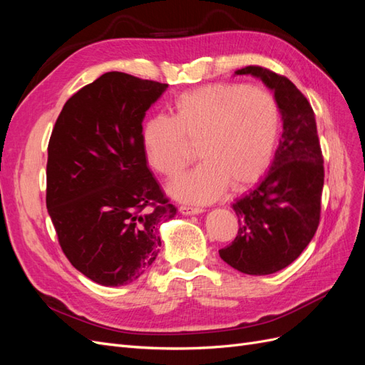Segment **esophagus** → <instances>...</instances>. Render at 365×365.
Instances as JSON below:
<instances>
[{"label": "esophagus", "mask_w": 365, "mask_h": 365, "mask_svg": "<svg viewBox=\"0 0 365 365\" xmlns=\"http://www.w3.org/2000/svg\"><path fill=\"white\" fill-rule=\"evenodd\" d=\"M204 212L202 208L200 207H190V205H181L180 207V213L185 215V216H190V215H201Z\"/></svg>", "instance_id": "obj_1"}]
</instances>
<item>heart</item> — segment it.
Returning a JSON list of instances; mask_svg holds the SVG:
<instances>
[{
  "mask_svg": "<svg viewBox=\"0 0 365 365\" xmlns=\"http://www.w3.org/2000/svg\"><path fill=\"white\" fill-rule=\"evenodd\" d=\"M282 113L263 88L210 83L175 98L172 115H152L141 126V146L150 168L173 178L197 146L201 164L178 176L169 193L182 202L208 204L228 184L244 189L267 173L279 146Z\"/></svg>",
  "mask_w": 365,
  "mask_h": 365,
  "instance_id": "heart-1",
  "label": "heart"
}]
</instances>
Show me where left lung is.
Returning a JSON list of instances; mask_svg holds the SVG:
<instances>
[{"label":"left lung","instance_id":"obj_1","mask_svg":"<svg viewBox=\"0 0 365 365\" xmlns=\"http://www.w3.org/2000/svg\"><path fill=\"white\" fill-rule=\"evenodd\" d=\"M235 74L257 77L274 93L283 132L268 173L233 204L239 231L219 256L244 274L268 275L291 264L315 235L324 161L314 109L288 77L256 65Z\"/></svg>","mask_w":365,"mask_h":365}]
</instances>
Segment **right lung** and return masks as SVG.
<instances>
[{
	"mask_svg": "<svg viewBox=\"0 0 365 365\" xmlns=\"http://www.w3.org/2000/svg\"><path fill=\"white\" fill-rule=\"evenodd\" d=\"M168 83L105 73L71 96L53 128L47 208L73 267L103 286L138 280L157 259L175 205L141 146L146 111Z\"/></svg>",
	"mask_w": 365,
	"mask_h": 365,
	"instance_id": "obj_1",
	"label": "right lung"
}]
</instances>
